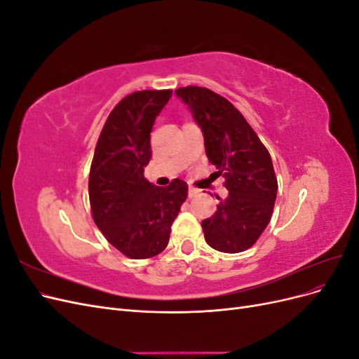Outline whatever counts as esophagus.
Listing matches in <instances>:
<instances>
[{
  "mask_svg": "<svg viewBox=\"0 0 359 359\" xmlns=\"http://www.w3.org/2000/svg\"><path fill=\"white\" fill-rule=\"evenodd\" d=\"M199 194H201L199 189H196V187H190L189 189V196L190 198H196V196H199Z\"/></svg>",
  "mask_w": 359,
  "mask_h": 359,
  "instance_id": "obj_1",
  "label": "esophagus"
}]
</instances>
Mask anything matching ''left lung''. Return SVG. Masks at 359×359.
Segmentation results:
<instances>
[{"mask_svg":"<svg viewBox=\"0 0 359 359\" xmlns=\"http://www.w3.org/2000/svg\"><path fill=\"white\" fill-rule=\"evenodd\" d=\"M177 95L201 126L206 157L229 190L217 211L202 222L205 241L223 253H240L262 235L273 215L277 177L266 147L244 115L224 97L203 86H184Z\"/></svg>","mask_w":359,"mask_h":359,"instance_id":"8db88e82","label":"left lung"}]
</instances>
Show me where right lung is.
Returning a JSON list of instances; mask_svg holds the SVG:
<instances>
[{"mask_svg":"<svg viewBox=\"0 0 359 359\" xmlns=\"http://www.w3.org/2000/svg\"><path fill=\"white\" fill-rule=\"evenodd\" d=\"M170 95L172 90L126 95L107 116L94 151L88 180L93 220L130 259L154 257L166 248L170 226L187 199L182 180L157 187L144 177L149 133Z\"/></svg>","mask_w":359,"mask_h":359,"instance_id":"1","label":"right lung"}]
</instances>
